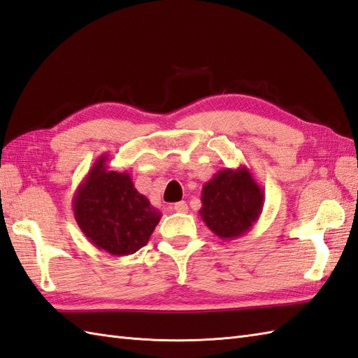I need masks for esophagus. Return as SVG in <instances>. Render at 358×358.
Here are the masks:
<instances>
[{
	"instance_id": "obj_1",
	"label": "esophagus",
	"mask_w": 358,
	"mask_h": 358,
	"mask_svg": "<svg viewBox=\"0 0 358 358\" xmlns=\"http://www.w3.org/2000/svg\"><path fill=\"white\" fill-rule=\"evenodd\" d=\"M173 210L178 211V213H187L188 211V205L185 202H178L173 205Z\"/></svg>"
}]
</instances>
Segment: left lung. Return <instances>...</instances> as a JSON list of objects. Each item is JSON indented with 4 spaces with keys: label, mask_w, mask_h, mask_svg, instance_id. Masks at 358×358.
Returning <instances> with one entry per match:
<instances>
[{
    "label": "left lung",
    "mask_w": 358,
    "mask_h": 358,
    "mask_svg": "<svg viewBox=\"0 0 358 358\" xmlns=\"http://www.w3.org/2000/svg\"><path fill=\"white\" fill-rule=\"evenodd\" d=\"M201 219L224 241L248 233L264 208V189L245 165L222 169L202 188Z\"/></svg>",
    "instance_id": "8db88e82"
}]
</instances>
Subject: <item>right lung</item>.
<instances>
[{"label": "right lung", "mask_w": 358, "mask_h": 358, "mask_svg": "<svg viewBox=\"0 0 358 358\" xmlns=\"http://www.w3.org/2000/svg\"><path fill=\"white\" fill-rule=\"evenodd\" d=\"M101 155L76 188L71 206L78 227L98 250L121 257L147 245L162 214L134 188L129 171L108 170Z\"/></svg>", "instance_id": "obj_1"}]
</instances>
